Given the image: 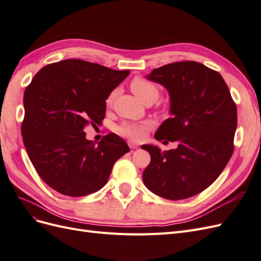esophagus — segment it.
<instances>
[{
  "instance_id": "obj_1",
  "label": "esophagus",
  "mask_w": 261,
  "mask_h": 261,
  "mask_svg": "<svg viewBox=\"0 0 261 261\" xmlns=\"http://www.w3.org/2000/svg\"><path fill=\"white\" fill-rule=\"evenodd\" d=\"M127 144H128V146H129V148H130V149H137V148H138V145L134 143V141L128 140V141H127Z\"/></svg>"
}]
</instances>
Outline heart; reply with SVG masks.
Instances as JSON below:
<instances>
[{"label":"heart","instance_id":"1","mask_svg":"<svg viewBox=\"0 0 261 261\" xmlns=\"http://www.w3.org/2000/svg\"><path fill=\"white\" fill-rule=\"evenodd\" d=\"M129 87L132 91L136 94V96L144 101L145 103L149 101L154 102L160 94L159 87L152 82H150L146 78L143 77H135L133 78ZM116 96V90H113L109 93L107 97L106 103L108 107L112 106L114 98ZM152 126V123L150 121L145 122H123L117 126V133L121 135L127 137L133 140H139L145 136V133Z\"/></svg>","mask_w":261,"mask_h":261}]
</instances>
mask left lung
Segmentation results:
<instances>
[{
	"instance_id": "1",
	"label": "left lung",
	"mask_w": 261,
	"mask_h": 261,
	"mask_svg": "<svg viewBox=\"0 0 261 261\" xmlns=\"http://www.w3.org/2000/svg\"><path fill=\"white\" fill-rule=\"evenodd\" d=\"M147 78L163 85L171 98L172 117L162 123L154 138L176 141L177 148L162 151L141 146L151 156L144 183L165 199L189 198L208 188L231 159L238 109L222 76L201 63H171Z\"/></svg>"
}]
</instances>
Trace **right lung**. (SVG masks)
<instances>
[{
	"mask_svg": "<svg viewBox=\"0 0 261 261\" xmlns=\"http://www.w3.org/2000/svg\"><path fill=\"white\" fill-rule=\"evenodd\" d=\"M129 72L69 59L45 65L26 87L22 141L39 176L54 191L70 197L99 191L129 151L114 133L96 145L84 132L103 121L107 97Z\"/></svg>",
	"mask_w": 261,
	"mask_h": 261,
	"instance_id": "obj_1",
	"label": "right lung"
}]
</instances>
